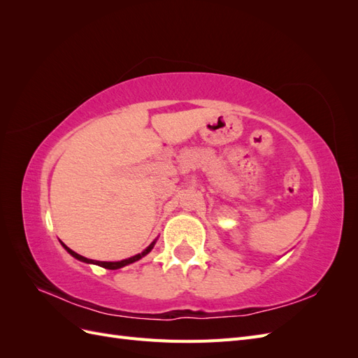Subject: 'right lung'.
<instances>
[{"label": "right lung", "mask_w": 358, "mask_h": 358, "mask_svg": "<svg viewBox=\"0 0 358 358\" xmlns=\"http://www.w3.org/2000/svg\"><path fill=\"white\" fill-rule=\"evenodd\" d=\"M155 243H157V239H155L152 243H150V245L145 249L143 252H140V254H137V255H134V257H129V258L121 259V262H96V259H90V258H86V257H83V255H79L78 252L71 251V249H70L67 245H64V243L61 242V245L64 246V249H66V251H67L70 255H73L76 259H79V262L88 263V264H96V266L104 267V268H109V270H116V268H121V267H124V266H128V264H131V263L138 262L140 258H143L145 255H148L150 251H152L154 246H155Z\"/></svg>", "instance_id": "1"}]
</instances>
